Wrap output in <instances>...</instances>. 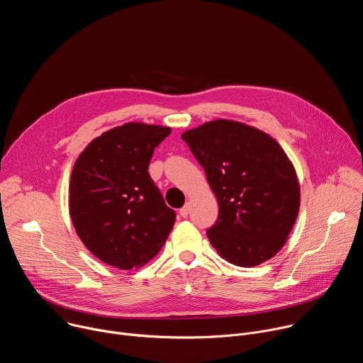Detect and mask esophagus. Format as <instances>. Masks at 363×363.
<instances>
[{"label": "esophagus", "mask_w": 363, "mask_h": 363, "mask_svg": "<svg viewBox=\"0 0 363 363\" xmlns=\"http://www.w3.org/2000/svg\"><path fill=\"white\" fill-rule=\"evenodd\" d=\"M188 214H189V206H188V205H185V206H182V208L179 210V216H181V217H184V218H186V217H188Z\"/></svg>", "instance_id": "esophagus-1"}]
</instances>
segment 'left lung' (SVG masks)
Returning <instances> with one entry per match:
<instances>
[{
	"label": "left lung",
	"instance_id": "1",
	"mask_svg": "<svg viewBox=\"0 0 363 363\" xmlns=\"http://www.w3.org/2000/svg\"><path fill=\"white\" fill-rule=\"evenodd\" d=\"M218 201L206 230L213 247L234 266L254 267L286 244L300 208L293 164L267 133L234 121H213L182 133Z\"/></svg>",
	"mask_w": 363,
	"mask_h": 363
}]
</instances>
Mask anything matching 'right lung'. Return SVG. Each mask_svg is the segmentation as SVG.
Returning <instances> with one entry per match:
<instances>
[{
	"label": "right lung",
	"mask_w": 363,
	"mask_h": 363,
	"mask_svg": "<svg viewBox=\"0 0 363 363\" xmlns=\"http://www.w3.org/2000/svg\"><path fill=\"white\" fill-rule=\"evenodd\" d=\"M171 128L126 123L93 139L70 179V217L86 248L109 266L147 263L167 241L177 214L147 168Z\"/></svg>",
	"instance_id": "obj_1"
}]
</instances>
